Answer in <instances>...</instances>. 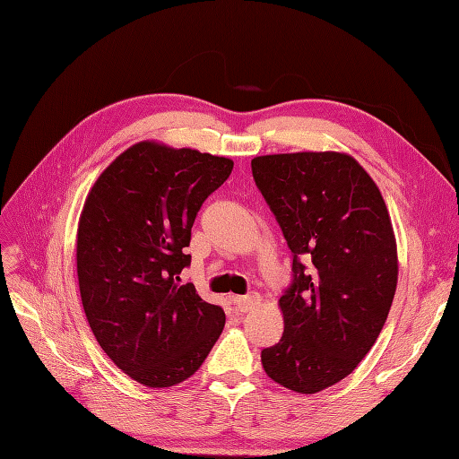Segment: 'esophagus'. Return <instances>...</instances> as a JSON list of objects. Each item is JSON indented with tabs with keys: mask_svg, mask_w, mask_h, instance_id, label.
Returning <instances> with one entry per match:
<instances>
[{
	"mask_svg": "<svg viewBox=\"0 0 459 459\" xmlns=\"http://www.w3.org/2000/svg\"><path fill=\"white\" fill-rule=\"evenodd\" d=\"M258 302H260V297L256 293H253V295H247V297H235L233 307L238 308L239 312H248V310H253Z\"/></svg>",
	"mask_w": 459,
	"mask_h": 459,
	"instance_id": "obj_1",
	"label": "esophagus"
}]
</instances>
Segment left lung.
<instances>
[{
	"label": "left lung",
	"mask_w": 459,
	"mask_h": 459,
	"mask_svg": "<svg viewBox=\"0 0 459 459\" xmlns=\"http://www.w3.org/2000/svg\"><path fill=\"white\" fill-rule=\"evenodd\" d=\"M251 169L293 258L283 335L262 351V366L275 383L314 394L352 373L385 325L398 280L391 218L349 155H266Z\"/></svg>",
	"instance_id": "8db88e82"
}]
</instances>
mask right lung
I'll use <instances>...</instances> for the list:
<instances>
[{
  "label": "right lung",
  "mask_w": 459,
  "mask_h": 459,
  "mask_svg": "<svg viewBox=\"0 0 459 459\" xmlns=\"http://www.w3.org/2000/svg\"><path fill=\"white\" fill-rule=\"evenodd\" d=\"M231 170L224 157L142 142L86 199L76 241L82 304L105 354L145 386L191 377L224 329V310L179 275L191 264L193 221Z\"/></svg>",
  "instance_id": "1"
}]
</instances>
